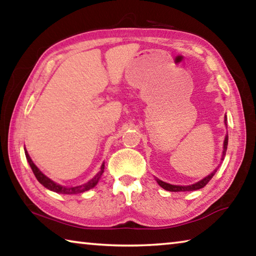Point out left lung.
<instances>
[{"mask_svg": "<svg viewBox=\"0 0 256 256\" xmlns=\"http://www.w3.org/2000/svg\"><path fill=\"white\" fill-rule=\"evenodd\" d=\"M224 124L227 125V118H224ZM227 144H228V136H226V138H224V152H222V159L224 157V154H226V150H227ZM216 172H212V174H210L209 176H206L203 178L202 180L198 182V183L193 184V185H188V186H178V185H172V184H168V183H164V182L157 180L158 184L162 186V188H164L166 190H170V192H185V190H200L202 188H204V186L209 183L210 180L214 177V175L216 174Z\"/></svg>", "mask_w": 256, "mask_h": 256, "instance_id": "1", "label": "left lung"}]
</instances>
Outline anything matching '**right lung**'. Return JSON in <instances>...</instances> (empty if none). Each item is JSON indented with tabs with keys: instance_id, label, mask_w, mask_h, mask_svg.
<instances>
[{
	"instance_id": "right-lung-1",
	"label": "right lung",
	"mask_w": 256,
	"mask_h": 256,
	"mask_svg": "<svg viewBox=\"0 0 256 256\" xmlns=\"http://www.w3.org/2000/svg\"><path fill=\"white\" fill-rule=\"evenodd\" d=\"M26 154V158H27L28 162L30 164V167H32V172L34 175L36 176L37 180L40 182V183L42 185H44L46 188H48L50 190H53V192H56V193H62V194H78V193H82V192H86V190H88L90 188H92L94 186H96L99 178H100V176L102 175L104 172V170H105V164H102V168H100V172H98V174L94 177L92 180H90L89 182H86V184H82V185H79V186H74V188H66V186H60L58 184L54 183L53 180H50L48 177H46L42 172L38 170L36 164H34L32 162V158L29 157V154L27 151H24Z\"/></svg>"
}]
</instances>
